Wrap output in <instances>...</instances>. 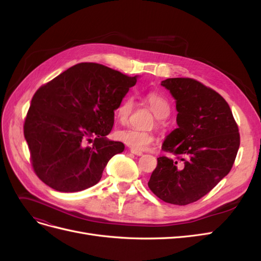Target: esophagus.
Here are the masks:
<instances>
[{"label":"esophagus","instance_id":"34e87169","mask_svg":"<svg viewBox=\"0 0 261 261\" xmlns=\"http://www.w3.org/2000/svg\"><path fill=\"white\" fill-rule=\"evenodd\" d=\"M130 152L135 155H143V152L141 151H136V150H133V149H130Z\"/></svg>","mask_w":261,"mask_h":261}]
</instances>
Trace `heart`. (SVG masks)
Masks as SVG:
<instances>
[{
    "instance_id": "heart-1",
    "label": "heart",
    "mask_w": 261,
    "mask_h": 261,
    "mask_svg": "<svg viewBox=\"0 0 261 261\" xmlns=\"http://www.w3.org/2000/svg\"><path fill=\"white\" fill-rule=\"evenodd\" d=\"M145 101L152 110L158 118L168 117L171 112V106L168 99L155 91H148L144 96ZM135 108V101L132 96H126L118 103L115 110V116L121 123L128 121L130 114ZM115 137L118 141L128 146L136 151H144L150 145L153 144L154 135L150 132H140L135 128H124L115 133Z\"/></svg>"
}]
</instances>
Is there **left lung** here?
Segmentation results:
<instances>
[{
	"instance_id": "left-lung-1",
	"label": "left lung",
	"mask_w": 261,
	"mask_h": 261,
	"mask_svg": "<svg viewBox=\"0 0 261 261\" xmlns=\"http://www.w3.org/2000/svg\"><path fill=\"white\" fill-rule=\"evenodd\" d=\"M176 100L178 127L165 138L162 155L148 181L161 200L185 206L199 200L231 171L240 148L232 111L217 91L193 78L161 83Z\"/></svg>"
}]
</instances>
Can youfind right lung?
<instances>
[{
	"label": "right lung",
	"mask_w": 261,
	"mask_h": 261,
	"mask_svg": "<svg viewBox=\"0 0 261 261\" xmlns=\"http://www.w3.org/2000/svg\"><path fill=\"white\" fill-rule=\"evenodd\" d=\"M98 63H80L41 86L23 124L31 165L44 184L62 193L96 185L109 160L124 150L107 138L116 107L135 86Z\"/></svg>",
	"instance_id": "1"
}]
</instances>
